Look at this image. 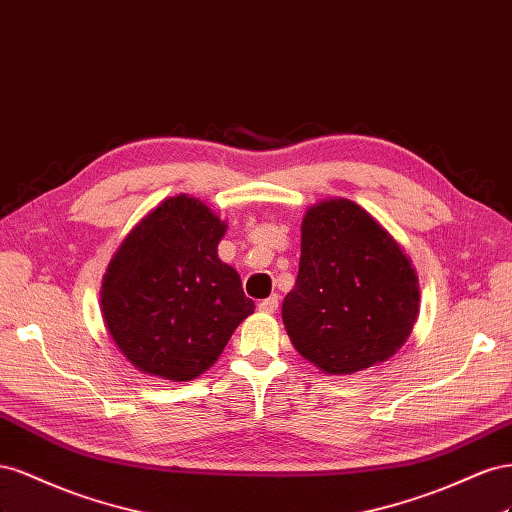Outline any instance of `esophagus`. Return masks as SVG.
Wrapping results in <instances>:
<instances>
[{
    "label": "esophagus",
    "instance_id": "esophagus-1",
    "mask_svg": "<svg viewBox=\"0 0 512 512\" xmlns=\"http://www.w3.org/2000/svg\"><path fill=\"white\" fill-rule=\"evenodd\" d=\"M257 306L261 313H276V309H279V294H272L270 298L261 300Z\"/></svg>",
    "mask_w": 512,
    "mask_h": 512
}]
</instances>
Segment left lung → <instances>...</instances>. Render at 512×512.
Wrapping results in <instances>:
<instances>
[{
  "label": "left lung",
  "mask_w": 512,
  "mask_h": 512,
  "mask_svg": "<svg viewBox=\"0 0 512 512\" xmlns=\"http://www.w3.org/2000/svg\"><path fill=\"white\" fill-rule=\"evenodd\" d=\"M300 248L283 300L296 352L326 375H354L397 354L420 311L403 246L358 203L332 197L306 210Z\"/></svg>",
  "instance_id": "1"
}]
</instances>
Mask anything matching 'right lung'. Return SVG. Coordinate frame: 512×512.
I'll use <instances>...</instances> for the list:
<instances>
[{
  "label": "right lung",
  "mask_w": 512,
  "mask_h": 512,
  "mask_svg": "<svg viewBox=\"0 0 512 512\" xmlns=\"http://www.w3.org/2000/svg\"><path fill=\"white\" fill-rule=\"evenodd\" d=\"M227 223L193 195L143 216L111 257L100 287L102 319L141 373L188 382L223 354L255 302L218 257Z\"/></svg>",
  "instance_id": "add662e5"
}]
</instances>
